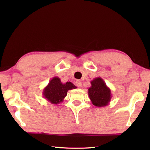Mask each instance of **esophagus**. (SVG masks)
Wrapping results in <instances>:
<instances>
[{
    "instance_id": "esophagus-1",
    "label": "esophagus",
    "mask_w": 150,
    "mask_h": 150,
    "mask_svg": "<svg viewBox=\"0 0 150 150\" xmlns=\"http://www.w3.org/2000/svg\"><path fill=\"white\" fill-rule=\"evenodd\" d=\"M75 85L79 88H81L82 87V82L81 81H79V80L76 81Z\"/></svg>"
}]
</instances>
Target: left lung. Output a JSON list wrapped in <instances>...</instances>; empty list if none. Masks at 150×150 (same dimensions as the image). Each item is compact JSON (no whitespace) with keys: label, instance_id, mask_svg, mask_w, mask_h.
<instances>
[{"label":"left lung","instance_id":"obj_1","mask_svg":"<svg viewBox=\"0 0 150 150\" xmlns=\"http://www.w3.org/2000/svg\"><path fill=\"white\" fill-rule=\"evenodd\" d=\"M91 87L88 88V95L92 104L97 107H104L109 104L111 100V90L100 77L95 78L91 81Z\"/></svg>","mask_w":150,"mask_h":150}]
</instances>
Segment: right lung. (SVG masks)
I'll return each mask as SVG.
<instances>
[{"mask_svg": "<svg viewBox=\"0 0 150 150\" xmlns=\"http://www.w3.org/2000/svg\"><path fill=\"white\" fill-rule=\"evenodd\" d=\"M77 87L71 82H67L63 84L60 78L55 77L51 79L48 84L44 88L43 97L53 104H59L64 100L67 95V92Z\"/></svg>", "mask_w": 150, "mask_h": 150, "instance_id": "1", "label": "right lung"}]
</instances>
